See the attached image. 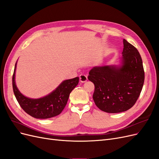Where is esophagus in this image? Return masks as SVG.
I'll use <instances>...</instances> for the list:
<instances>
[{
	"mask_svg": "<svg viewBox=\"0 0 159 159\" xmlns=\"http://www.w3.org/2000/svg\"><path fill=\"white\" fill-rule=\"evenodd\" d=\"M80 80L81 82L84 83L88 80V76L86 75L85 74H81L80 75Z\"/></svg>",
	"mask_w": 159,
	"mask_h": 159,
	"instance_id": "1",
	"label": "esophagus"
}]
</instances>
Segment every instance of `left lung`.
<instances>
[{
  "instance_id": "8db88e82",
  "label": "left lung",
  "mask_w": 159,
  "mask_h": 159,
  "mask_svg": "<svg viewBox=\"0 0 159 159\" xmlns=\"http://www.w3.org/2000/svg\"><path fill=\"white\" fill-rule=\"evenodd\" d=\"M121 65L96 66L89 72L94 102L103 111L117 113L131 109L141 92L145 71L140 54L123 39Z\"/></svg>"
}]
</instances>
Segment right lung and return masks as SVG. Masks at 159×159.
I'll return each instance as SVG.
<instances>
[{"label": "right lung", "instance_id": "1", "mask_svg": "<svg viewBox=\"0 0 159 159\" xmlns=\"http://www.w3.org/2000/svg\"><path fill=\"white\" fill-rule=\"evenodd\" d=\"M16 63L12 75V88L14 95L20 106L30 116L36 119H48L61 113L68 102L71 91L78 84L79 78L62 81L54 91L44 98L30 99L23 95L15 84Z\"/></svg>", "mask_w": 159, "mask_h": 159}]
</instances>
